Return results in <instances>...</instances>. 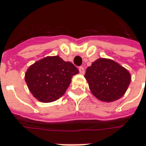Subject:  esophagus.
<instances>
[{
    "label": "esophagus",
    "instance_id": "1",
    "mask_svg": "<svg viewBox=\"0 0 146 146\" xmlns=\"http://www.w3.org/2000/svg\"><path fill=\"white\" fill-rule=\"evenodd\" d=\"M79 71H80V73H81V74H84V73H85V71H84V68L83 66L80 67Z\"/></svg>",
    "mask_w": 146,
    "mask_h": 146
}]
</instances>
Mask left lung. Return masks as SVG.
<instances>
[{"label": "left lung", "instance_id": "obj_1", "mask_svg": "<svg viewBox=\"0 0 146 146\" xmlns=\"http://www.w3.org/2000/svg\"><path fill=\"white\" fill-rule=\"evenodd\" d=\"M84 76L92 94L99 100L107 102L121 98L131 79L125 68L114 61L102 58L87 68Z\"/></svg>", "mask_w": 146, "mask_h": 146}]
</instances>
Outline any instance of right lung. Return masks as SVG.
I'll list each match as a JSON object with an SVG mask.
<instances>
[{
  "mask_svg": "<svg viewBox=\"0 0 146 146\" xmlns=\"http://www.w3.org/2000/svg\"><path fill=\"white\" fill-rule=\"evenodd\" d=\"M79 70L73 63L58 56L46 57L30 66L25 80L30 92L42 102H51L62 97Z\"/></svg>",
  "mask_w": 146,
  "mask_h": 146,
  "instance_id": "1",
  "label": "right lung"
}]
</instances>
